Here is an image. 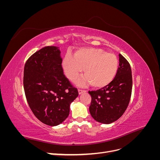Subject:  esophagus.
I'll return each instance as SVG.
<instances>
[{"label": "esophagus", "mask_w": 160, "mask_h": 160, "mask_svg": "<svg viewBox=\"0 0 160 160\" xmlns=\"http://www.w3.org/2000/svg\"><path fill=\"white\" fill-rule=\"evenodd\" d=\"M78 91H79V94H81V93H85V92H86L87 91H86V90H83V89H78Z\"/></svg>", "instance_id": "obj_1"}]
</instances>
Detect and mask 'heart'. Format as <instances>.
Instances as JSON below:
<instances>
[{
	"mask_svg": "<svg viewBox=\"0 0 160 160\" xmlns=\"http://www.w3.org/2000/svg\"><path fill=\"white\" fill-rule=\"evenodd\" d=\"M62 66L71 81H74L83 68L85 77L79 83L88 82L94 88H101L113 79L118 69V59L113 53L106 52L101 49L83 48L77 50L74 57L67 54Z\"/></svg>",
	"mask_w": 160,
	"mask_h": 160,
	"instance_id": "obj_1",
	"label": "heart"
}]
</instances>
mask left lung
Segmentation results:
<instances>
[{
    "label": "left lung",
    "mask_w": 160,
    "mask_h": 160,
    "mask_svg": "<svg viewBox=\"0 0 160 160\" xmlns=\"http://www.w3.org/2000/svg\"><path fill=\"white\" fill-rule=\"evenodd\" d=\"M117 73L109 84L97 91H89V111L99 123L109 124L118 120L126 110L132 91V74L129 62L121 54Z\"/></svg>",
    "instance_id": "left-lung-1"
}]
</instances>
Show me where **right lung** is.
I'll return each instance as SVG.
<instances>
[{
    "label": "right lung",
    "instance_id": "1",
    "mask_svg": "<svg viewBox=\"0 0 160 160\" xmlns=\"http://www.w3.org/2000/svg\"><path fill=\"white\" fill-rule=\"evenodd\" d=\"M60 53L57 47H43L28 58L24 68L28 104L35 117L50 126L67 119L70 104L79 95L63 73Z\"/></svg>",
    "mask_w": 160,
    "mask_h": 160
}]
</instances>
